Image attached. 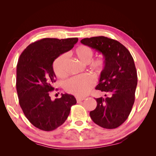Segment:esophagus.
Here are the masks:
<instances>
[{"instance_id": "1", "label": "esophagus", "mask_w": 156, "mask_h": 156, "mask_svg": "<svg viewBox=\"0 0 156 156\" xmlns=\"http://www.w3.org/2000/svg\"><path fill=\"white\" fill-rule=\"evenodd\" d=\"M76 100H77V103H80V102H81L82 101H83V100H84V99H83V98L81 99V98H76Z\"/></svg>"}]
</instances>
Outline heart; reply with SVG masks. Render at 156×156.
I'll return each instance as SVG.
<instances>
[{
	"label": "heart",
	"instance_id": "obj_1",
	"mask_svg": "<svg viewBox=\"0 0 156 156\" xmlns=\"http://www.w3.org/2000/svg\"><path fill=\"white\" fill-rule=\"evenodd\" d=\"M76 57L84 64H88L92 59L93 50L87 45L78 46L73 51ZM67 61L66 55H62L55 60L54 63V72L59 77L66 75V64ZM104 66V61L101 58H98L91 62V66L96 72H100ZM94 85V80L90 75H84L68 80L64 83V88L67 92L72 93L77 97L86 96L90 92Z\"/></svg>",
	"mask_w": 156,
	"mask_h": 156
}]
</instances>
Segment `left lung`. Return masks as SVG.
Wrapping results in <instances>:
<instances>
[{"instance_id": "1", "label": "left lung", "mask_w": 156, "mask_h": 156, "mask_svg": "<svg viewBox=\"0 0 156 156\" xmlns=\"http://www.w3.org/2000/svg\"><path fill=\"white\" fill-rule=\"evenodd\" d=\"M81 42L102 53L105 58L96 89L108 96L96 99L97 107L90 116L103 128H116L129 116L135 101L137 74L133 58L119 41L105 36L84 38Z\"/></svg>"}]
</instances>
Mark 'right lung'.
<instances>
[{
	"instance_id": "obj_1",
	"label": "right lung",
	"mask_w": 156,
	"mask_h": 156,
	"mask_svg": "<svg viewBox=\"0 0 156 156\" xmlns=\"http://www.w3.org/2000/svg\"><path fill=\"white\" fill-rule=\"evenodd\" d=\"M77 37L44 38L30 44L23 51L17 65L16 88L19 102L27 119L37 128L53 131L64 123L71 107L76 104L73 95L62 94L52 100L55 89V60L72 49Z\"/></svg>"
}]
</instances>
